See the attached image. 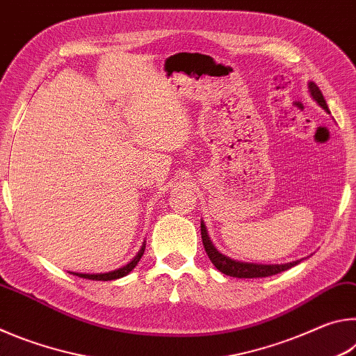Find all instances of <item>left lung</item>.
<instances>
[{
	"label": "left lung",
	"instance_id": "1",
	"mask_svg": "<svg viewBox=\"0 0 356 356\" xmlns=\"http://www.w3.org/2000/svg\"><path fill=\"white\" fill-rule=\"evenodd\" d=\"M308 89H309L311 97L314 99L325 111L330 113L327 102H325L323 94L321 92V89H318L317 84L314 81H309ZM201 236H202L204 248H206V252L210 261H212V264L220 270L221 273L232 276V278H265V276H272L276 273L286 272V270L295 267V265L303 261V259H300V261H292L287 264H254V262L236 261V259H231L225 254H221V252L215 248V245L209 237L207 227L204 225V221H201Z\"/></svg>",
	"mask_w": 356,
	"mask_h": 356
}]
</instances>
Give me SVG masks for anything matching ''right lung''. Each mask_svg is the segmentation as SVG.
Listing matches in <instances>:
<instances>
[{"mask_svg": "<svg viewBox=\"0 0 356 356\" xmlns=\"http://www.w3.org/2000/svg\"><path fill=\"white\" fill-rule=\"evenodd\" d=\"M144 250H146V243L143 242L141 250L138 251V254L131 259L129 264L122 265V267H119L116 270H113V272H106V273H76V272H70L72 275L75 276H80V278L84 280H95V281H113V280H119V278H124V276H127L131 270H134L138 262H140L141 256L144 254Z\"/></svg>", "mask_w": 356, "mask_h": 356, "instance_id": "obj_1", "label": "right lung"}]
</instances>
